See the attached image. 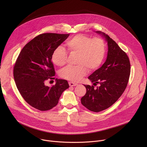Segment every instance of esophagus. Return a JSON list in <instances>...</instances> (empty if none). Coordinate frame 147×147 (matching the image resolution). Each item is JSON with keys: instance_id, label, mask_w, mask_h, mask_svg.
<instances>
[{"instance_id": "1", "label": "esophagus", "mask_w": 147, "mask_h": 147, "mask_svg": "<svg viewBox=\"0 0 147 147\" xmlns=\"http://www.w3.org/2000/svg\"><path fill=\"white\" fill-rule=\"evenodd\" d=\"M69 84L70 87H74V86H77V83H74L73 82H69Z\"/></svg>"}]
</instances>
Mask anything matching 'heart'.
<instances>
[{
    "label": "heart",
    "mask_w": 147,
    "mask_h": 147,
    "mask_svg": "<svg viewBox=\"0 0 147 147\" xmlns=\"http://www.w3.org/2000/svg\"><path fill=\"white\" fill-rule=\"evenodd\" d=\"M66 47L71 55H77L76 66H67L60 73L61 78L78 81L87 74L88 70L93 71L100 66L106 53V46L100 38H91L84 35H77L69 39ZM53 63L57 66H64L67 55L62 47L55 48L51 56Z\"/></svg>",
    "instance_id": "b5f03b06"
}]
</instances>
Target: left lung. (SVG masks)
<instances>
[{
	"mask_svg": "<svg viewBox=\"0 0 147 147\" xmlns=\"http://www.w3.org/2000/svg\"><path fill=\"white\" fill-rule=\"evenodd\" d=\"M105 38L108 51L103 65L88 77L94 85H84L87 90L81 99L83 106L95 112L107 109L115 103L126 88L130 73L129 59L116 42L101 31H96Z\"/></svg>",
	"mask_w": 147,
	"mask_h": 147,
	"instance_id": "1",
	"label": "left lung"
}]
</instances>
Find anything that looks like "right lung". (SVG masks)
Wrapping results in <instances>:
<instances>
[{"label": "right lung", "mask_w": 147, "mask_h": 147, "mask_svg": "<svg viewBox=\"0 0 147 147\" xmlns=\"http://www.w3.org/2000/svg\"><path fill=\"white\" fill-rule=\"evenodd\" d=\"M69 36L55 33L40 34L24 46L17 59L13 69L17 88L24 99L36 109L46 111L52 109L57 105L63 92L69 87L67 80L57 78L52 87L45 85L48 78H55L52 53Z\"/></svg>", "instance_id": "1"}]
</instances>
